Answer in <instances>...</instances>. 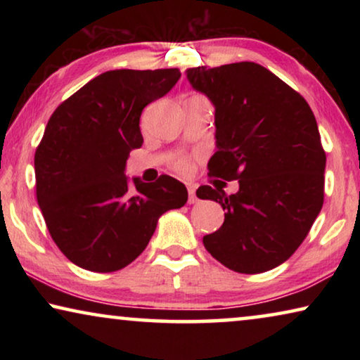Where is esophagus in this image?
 Here are the masks:
<instances>
[{"label": "esophagus", "instance_id": "1", "mask_svg": "<svg viewBox=\"0 0 360 360\" xmlns=\"http://www.w3.org/2000/svg\"><path fill=\"white\" fill-rule=\"evenodd\" d=\"M196 201H198V198H196V191L193 186H188V203L190 205H195Z\"/></svg>", "mask_w": 360, "mask_h": 360}]
</instances>
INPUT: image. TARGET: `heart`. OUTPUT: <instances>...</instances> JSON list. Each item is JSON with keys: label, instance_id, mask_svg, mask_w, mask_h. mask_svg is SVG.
Masks as SVG:
<instances>
[{"label": "heart", "instance_id": "1", "mask_svg": "<svg viewBox=\"0 0 360 360\" xmlns=\"http://www.w3.org/2000/svg\"><path fill=\"white\" fill-rule=\"evenodd\" d=\"M174 167H175L176 172H180V174H190L191 167H193V165H191L190 159H186V157H181V159L175 160Z\"/></svg>", "mask_w": 360, "mask_h": 360}]
</instances>
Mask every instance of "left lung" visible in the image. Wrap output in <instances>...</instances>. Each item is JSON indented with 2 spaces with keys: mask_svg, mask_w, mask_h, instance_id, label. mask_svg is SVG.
Instances as JSON below:
<instances>
[{
  "mask_svg": "<svg viewBox=\"0 0 360 360\" xmlns=\"http://www.w3.org/2000/svg\"><path fill=\"white\" fill-rule=\"evenodd\" d=\"M214 105L216 147L208 162L216 188L196 190L224 210V223L203 244L234 272L260 274L300 248L323 208L326 154L307 100L254 62L186 70ZM223 179L240 190L226 195Z\"/></svg>",
  "mask_w": 360,
  "mask_h": 360,
  "instance_id": "1",
  "label": "left lung"
}]
</instances>
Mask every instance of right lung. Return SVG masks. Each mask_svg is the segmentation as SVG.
<instances>
[{"label":"right lung","instance_id":"1","mask_svg":"<svg viewBox=\"0 0 360 360\" xmlns=\"http://www.w3.org/2000/svg\"><path fill=\"white\" fill-rule=\"evenodd\" d=\"M179 68L110 70L58 105L34 155L36 195L62 254L90 272H116L139 257L165 211L188 191L174 176L154 184L124 175L142 146L141 112L167 95Z\"/></svg>","mask_w":360,"mask_h":360}]
</instances>
